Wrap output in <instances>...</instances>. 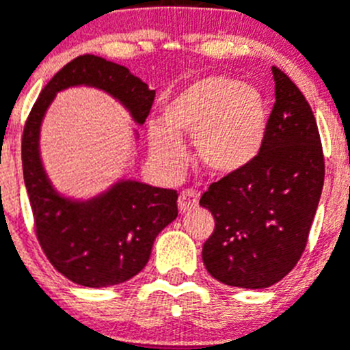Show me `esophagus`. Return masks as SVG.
<instances>
[{
    "instance_id": "34e87169",
    "label": "esophagus",
    "mask_w": 350,
    "mask_h": 350,
    "mask_svg": "<svg viewBox=\"0 0 350 350\" xmlns=\"http://www.w3.org/2000/svg\"><path fill=\"white\" fill-rule=\"evenodd\" d=\"M178 205L181 212H189V210L196 208L198 206V193L191 188L183 189L181 195H179Z\"/></svg>"
}]
</instances>
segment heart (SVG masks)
I'll return each mask as SVG.
<instances>
[{
	"instance_id": "heart-1",
	"label": "heart",
	"mask_w": 350,
	"mask_h": 350,
	"mask_svg": "<svg viewBox=\"0 0 350 350\" xmlns=\"http://www.w3.org/2000/svg\"><path fill=\"white\" fill-rule=\"evenodd\" d=\"M193 135L196 161L215 176L247 167L265 145L269 107L258 90L227 75L206 77L176 94L164 106V124L148 130L150 152L164 167H181Z\"/></svg>"
}]
</instances>
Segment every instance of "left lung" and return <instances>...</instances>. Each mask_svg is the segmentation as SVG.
<instances>
[{"label":"left lung","mask_w":350,"mask_h":350,"mask_svg":"<svg viewBox=\"0 0 350 350\" xmlns=\"http://www.w3.org/2000/svg\"><path fill=\"white\" fill-rule=\"evenodd\" d=\"M275 104L258 157L212 183L200 205L215 227L203 244L213 279L243 289H265L297 265L317 213L325 157L317 120L293 80L273 66Z\"/></svg>","instance_id":"obj_1"}]
</instances>
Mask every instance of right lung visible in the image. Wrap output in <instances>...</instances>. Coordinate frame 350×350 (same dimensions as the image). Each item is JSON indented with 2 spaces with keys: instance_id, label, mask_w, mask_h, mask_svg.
<instances>
[{
  "instance_id": "right-lung-1",
  "label": "right lung",
  "mask_w": 350,
  "mask_h": 350,
  "mask_svg": "<svg viewBox=\"0 0 350 350\" xmlns=\"http://www.w3.org/2000/svg\"><path fill=\"white\" fill-rule=\"evenodd\" d=\"M94 85L120 99L145 123L155 90L121 64L83 54L64 64L42 89L22 135L23 181L33 230L47 260L78 286L107 287L137 275L157 234L178 217V191L123 181L99 198L71 203L54 193L39 159V126L54 94L70 85Z\"/></svg>"
}]
</instances>
